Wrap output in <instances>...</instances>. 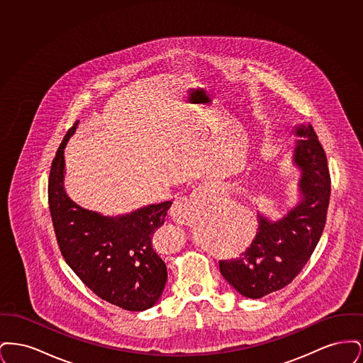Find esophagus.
<instances>
[{
    "instance_id": "1",
    "label": "esophagus",
    "mask_w": 363,
    "mask_h": 363,
    "mask_svg": "<svg viewBox=\"0 0 363 363\" xmlns=\"http://www.w3.org/2000/svg\"><path fill=\"white\" fill-rule=\"evenodd\" d=\"M215 184H204L193 190L188 197H182L174 203L172 215L179 225H190L197 222L201 211L206 207L208 199L216 193Z\"/></svg>"
}]
</instances>
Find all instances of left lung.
<instances>
[{"label":"left lung","mask_w":363,"mask_h":363,"mask_svg":"<svg viewBox=\"0 0 363 363\" xmlns=\"http://www.w3.org/2000/svg\"><path fill=\"white\" fill-rule=\"evenodd\" d=\"M294 164L301 172L298 204L277 222L257 213L255 240L241 257L219 261L225 280L246 298H262L293 281L324 231L330 196L327 156L311 123L295 126Z\"/></svg>","instance_id":"8db88e82"}]
</instances>
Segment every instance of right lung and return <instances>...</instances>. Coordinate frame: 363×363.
<instances>
[{
    "mask_svg": "<svg viewBox=\"0 0 363 363\" xmlns=\"http://www.w3.org/2000/svg\"><path fill=\"white\" fill-rule=\"evenodd\" d=\"M79 121L54 156L49 177V208L60 250L88 289L125 311H143L159 301L167 268L152 245L172 201L104 216L77 206L64 188V150Z\"/></svg>",
    "mask_w": 363,
    "mask_h": 363,
    "instance_id": "right-lung-1",
    "label": "right lung"
}]
</instances>
